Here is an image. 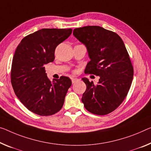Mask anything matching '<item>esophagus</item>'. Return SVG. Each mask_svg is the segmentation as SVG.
<instances>
[{
    "label": "esophagus",
    "mask_w": 151,
    "mask_h": 151,
    "mask_svg": "<svg viewBox=\"0 0 151 151\" xmlns=\"http://www.w3.org/2000/svg\"><path fill=\"white\" fill-rule=\"evenodd\" d=\"M77 81H78V78H71V82H72L73 83H74L75 82H77Z\"/></svg>",
    "instance_id": "1"
}]
</instances>
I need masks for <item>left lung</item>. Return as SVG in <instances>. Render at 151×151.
Listing matches in <instances>:
<instances>
[{"label": "left lung", "mask_w": 151, "mask_h": 151, "mask_svg": "<svg viewBox=\"0 0 151 151\" xmlns=\"http://www.w3.org/2000/svg\"><path fill=\"white\" fill-rule=\"evenodd\" d=\"M73 34L88 52L85 73L100 77L96 85L82 79L86 85L82 103L93 114H109L124 101L133 80L134 68L124 42L115 32L96 25L76 28Z\"/></svg>", "instance_id": "left-lung-1"}]
</instances>
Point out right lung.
I'll list each match as a JSON object with an SVG mask.
<instances>
[{
  "instance_id": "add662e5",
  "label": "right lung",
  "mask_w": 151,
  "mask_h": 151,
  "mask_svg": "<svg viewBox=\"0 0 151 151\" xmlns=\"http://www.w3.org/2000/svg\"><path fill=\"white\" fill-rule=\"evenodd\" d=\"M71 32V29H42L24 37L16 48L11 84L23 105L37 115H54L63 105L71 80L61 76L51 82L45 65L54 61L55 48Z\"/></svg>"
}]
</instances>
